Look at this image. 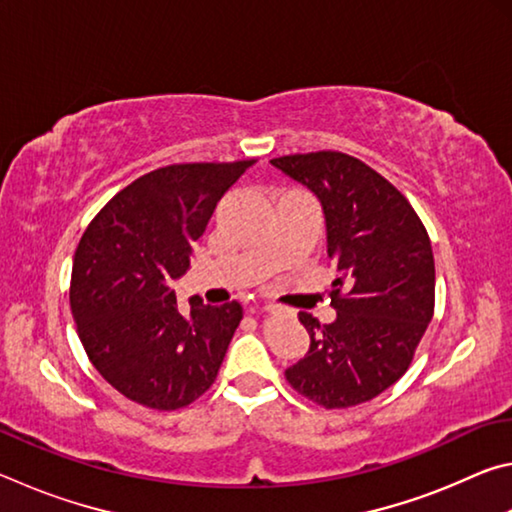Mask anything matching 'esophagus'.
<instances>
[{
  "label": "esophagus",
  "mask_w": 512,
  "mask_h": 512,
  "mask_svg": "<svg viewBox=\"0 0 512 512\" xmlns=\"http://www.w3.org/2000/svg\"><path fill=\"white\" fill-rule=\"evenodd\" d=\"M264 311H271V314H275L277 307L275 305H264Z\"/></svg>",
  "instance_id": "obj_1"
}]
</instances>
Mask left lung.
Wrapping results in <instances>:
<instances>
[{
  "label": "left lung",
  "mask_w": 512,
  "mask_h": 512,
  "mask_svg": "<svg viewBox=\"0 0 512 512\" xmlns=\"http://www.w3.org/2000/svg\"><path fill=\"white\" fill-rule=\"evenodd\" d=\"M305 185L325 216L334 323L300 311L309 352L289 384L325 409L368 402L400 379L433 316L436 266L411 203L368 164L339 151L271 160Z\"/></svg>",
  "instance_id": "left-lung-1"
}]
</instances>
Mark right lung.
<instances>
[{
  "mask_svg": "<svg viewBox=\"0 0 512 512\" xmlns=\"http://www.w3.org/2000/svg\"><path fill=\"white\" fill-rule=\"evenodd\" d=\"M253 162L155 169L121 189L83 232L69 305L92 366L128 400L183 409L219 375L244 309L192 296L183 314L171 284L187 273L216 203Z\"/></svg>",
  "mask_w": 512,
  "mask_h": 512,
  "instance_id": "add662e5",
  "label": "right lung"
}]
</instances>
